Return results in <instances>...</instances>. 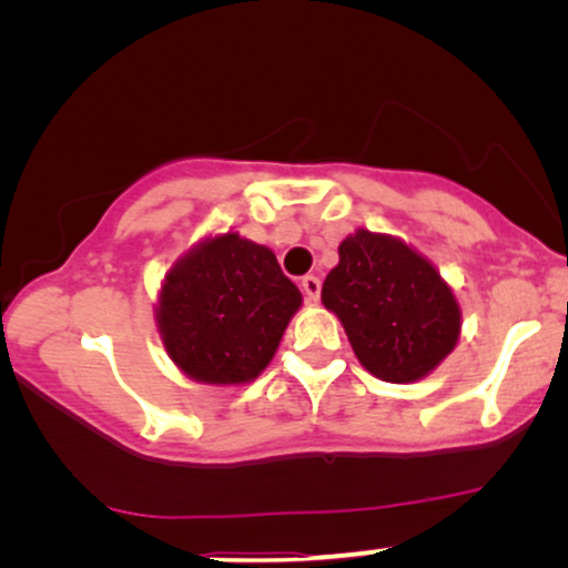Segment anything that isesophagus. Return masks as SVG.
<instances>
[{
    "label": "esophagus",
    "instance_id": "esophagus-1",
    "mask_svg": "<svg viewBox=\"0 0 568 568\" xmlns=\"http://www.w3.org/2000/svg\"><path fill=\"white\" fill-rule=\"evenodd\" d=\"M300 286H302V292H305V297L310 302H317V297H321V278H317V276H313V274L302 276Z\"/></svg>",
    "mask_w": 568,
    "mask_h": 568
}]
</instances>
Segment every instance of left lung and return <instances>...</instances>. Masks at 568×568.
Segmentation results:
<instances>
[{"instance_id":"left-lung-1","label":"left lung","mask_w":568,"mask_h":568,"mask_svg":"<svg viewBox=\"0 0 568 568\" xmlns=\"http://www.w3.org/2000/svg\"><path fill=\"white\" fill-rule=\"evenodd\" d=\"M321 297L344 323L356 359L385 383L429 375L460 336V307L437 268L369 230L341 243Z\"/></svg>"}]
</instances>
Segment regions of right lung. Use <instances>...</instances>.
<instances>
[{"label":"right lung","mask_w":568,"mask_h":568,"mask_svg":"<svg viewBox=\"0 0 568 568\" xmlns=\"http://www.w3.org/2000/svg\"><path fill=\"white\" fill-rule=\"evenodd\" d=\"M300 305L276 255L227 232L193 247L165 276L158 325L185 375L235 385L261 375Z\"/></svg>","instance_id":"1"}]
</instances>
